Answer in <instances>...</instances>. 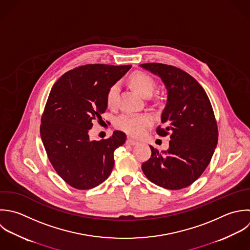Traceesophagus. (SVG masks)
<instances>
[{
    "label": "esophagus",
    "mask_w": 250,
    "mask_h": 250,
    "mask_svg": "<svg viewBox=\"0 0 250 250\" xmlns=\"http://www.w3.org/2000/svg\"><path fill=\"white\" fill-rule=\"evenodd\" d=\"M139 142L138 141H136V140H134V139H132V138H127L126 139V144H129V145H137Z\"/></svg>",
    "instance_id": "34e87169"
}]
</instances>
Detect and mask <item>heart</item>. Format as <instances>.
Returning a JSON list of instances; mask_svg holds the SVG:
<instances>
[{
  "label": "heart",
  "mask_w": 250,
  "mask_h": 250,
  "mask_svg": "<svg viewBox=\"0 0 250 250\" xmlns=\"http://www.w3.org/2000/svg\"><path fill=\"white\" fill-rule=\"evenodd\" d=\"M129 83L132 87L144 97L150 96L156 87L155 80L144 72L133 73L129 78ZM118 90V83L112 84L108 89L106 94V103L108 107L113 108L116 106ZM151 123V117L146 114H125L117 119L116 125L119 129L129 135L140 136Z\"/></svg>",
  "instance_id": "1"
}]
</instances>
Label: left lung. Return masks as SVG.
Returning a JSON list of instances; mask_svg holds the SVG:
<instances>
[{
  "instance_id": "left-lung-1",
  "label": "left lung",
  "mask_w": 250,
  "mask_h": 250,
  "mask_svg": "<svg viewBox=\"0 0 250 250\" xmlns=\"http://www.w3.org/2000/svg\"><path fill=\"white\" fill-rule=\"evenodd\" d=\"M140 66L159 76L167 87V101L161 119L166 127L159 125L157 133L170 134L167 151L150 146L152 155L142 164V170L160 187L186 188L206 170L217 146L218 128L211 103L203 86L185 71L162 63Z\"/></svg>"
}]
</instances>
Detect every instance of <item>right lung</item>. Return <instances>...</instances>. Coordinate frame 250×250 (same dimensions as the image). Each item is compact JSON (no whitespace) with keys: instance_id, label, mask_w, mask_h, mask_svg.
<instances>
[{"instance_id":"right-lung-1","label":"right lung","mask_w":250,"mask_h":250,"mask_svg":"<svg viewBox=\"0 0 250 250\" xmlns=\"http://www.w3.org/2000/svg\"><path fill=\"white\" fill-rule=\"evenodd\" d=\"M131 65L87 64L62 75L53 84L41 120L40 133L57 174L71 187L88 190L104 182L114 167V152L126 135L115 130L90 140L94 121H102L106 94Z\"/></svg>"}]
</instances>
